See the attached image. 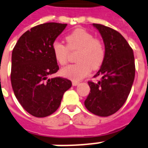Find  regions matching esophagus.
Instances as JSON below:
<instances>
[{
	"label": "esophagus",
	"instance_id": "1",
	"mask_svg": "<svg viewBox=\"0 0 148 148\" xmlns=\"http://www.w3.org/2000/svg\"><path fill=\"white\" fill-rule=\"evenodd\" d=\"M78 84H79V82H75V81L72 82V85L74 86H77Z\"/></svg>",
	"mask_w": 148,
	"mask_h": 148
}]
</instances>
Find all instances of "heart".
I'll return each instance as SVG.
<instances>
[{
  "label": "heart",
  "instance_id": "1",
  "mask_svg": "<svg viewBox=\"0 0 148 148\" xmlns=\"http://www.w3.org/2000/svg\"><path fill=\"white\" fill-rule=\"evenodd\" d=\"M66 46L59 42L52 45L53 57L58 63L66 64L69 51H77L75 61L77 63L69 65L61 71L65 77L73 81H79L92 71H97L103 66L106 58V48L99 38L84 29H76L65 38Z\"/></svg>",
  "mask_w": 148,
  "mask_h": 148
}]
</instances>
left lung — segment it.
I'll return each instance as SVG.
<instances>
[{"label": "left lung", "instance_id": "8db88e82", "mask_svg": "<svg viewBox=\"0 0 148 148\" xmlns=\"http://www.w3.org/2000/svg\"><path fill=\"white\" fill-rule=\"evenodd\" d=\"M99 31L106 48V58L95 77L102 76L97 83L89 81L90 91L85 106L94 114L109 116L120 109L127 99L135 79V58L132 47L113 29L93 24Z\"/></svg>", "mask_w": 148, "mask_h": 148}]
</instances>
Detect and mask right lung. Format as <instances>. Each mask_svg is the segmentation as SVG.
Segmentation results:
<instances>
[{
  "instance_id": "1",
  "label": "right lung",
  "mask_w": 148,
  "mask_h": 148,
  "mask_svg": "<svg viewBox=\"0 0 148 148\" xmlns=\"http://www.w3.org/2000/svg\"><path fill=\"white\" fill-rule=\"evenodd\" d=\"M67 24L48 22L21 36L12 53L11 83L16 99L28 113L43 118L55 112L72 86L64 77L48 78L59 70L52 45Z\"/></svg>"
}]
</instances>
